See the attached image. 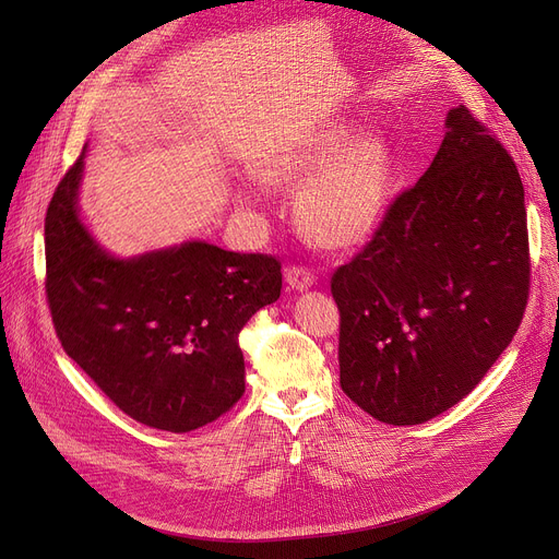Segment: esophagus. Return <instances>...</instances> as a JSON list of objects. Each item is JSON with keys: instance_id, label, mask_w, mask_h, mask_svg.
Here are the masks:
<instances>
[{"instance_id": "esophagus-1", "label": "esophagus", "mask_w": 559, "mask_h": 559, "mask_svg": "<svg viewBox=\"0 0 559 559\" xmlns=\"http://www.w3.org/2000/svg\"><path fill=\"white\" fill-rule=\"evenodd\" d=\"M285 281L289 287H295V289H308L314 285L317 276L310 267H306V264H289V267L285 270Z\"/></svg>"}]
</instances>
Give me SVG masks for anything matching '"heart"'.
<instances>
[{
	"mask_svg": "<svg viewBox=\"0 0 559 559\" xmlns=\"http://www.w3.org/2000/svg\"><path fill=\"white\" fill-rule=\"evenodd\" d=\"M335 124L304 142L283 146L262 160V183L283 188L300 181L295 213L314 245L342 249L367 240L383 215L392 154L385 138Z\"/></svg>",
	"mask_w": 559,
	"mask_h": 559,
	"instance_id": "b5f03b06",
	"label": "heart"
}]
</instances>
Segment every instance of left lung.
<instances>
[{
    "label": "left lung",
    "instance_id": "8db88e82",
    "mask_svg": "<svg viewBox=\"0 0 559 559\" xmlns=\"http://www.w3.org/2000/svg\"><path fill=\"white\" fill-rule=\"evenodd\" d=\"M447 129L428 171L331 278L342 392L392 426L424 424L472 392L531 295L514 158L466 106Z\"/></svg>",
    "mask_w": 559,
    "mask_h": 559
}]
</instances>
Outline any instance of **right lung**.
<instances>
[{
	"instance_id": "right-lung-1",
	"label": "right lung",
	"mask_w": 559,
	"mask_h": 559,
	"mask_svg": "<svg viewBox=\"0 0 559 559\" xmlns=\"http://www.w3.org/2000/svg\"><path fill=\"white\" fill-rule=\"evenodd\" d=\"M83 154L45 215V295L66 354L131 419L190 432L245 394L240 331L281 297V260L188 242L115 260L76 215Z\"/></svg>"
}]
</instances>
